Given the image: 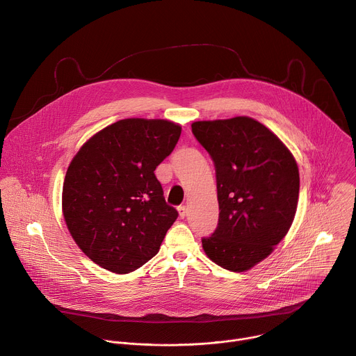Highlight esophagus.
<instances>
[{"instance_id":"34e87169","label":"esophagus","mask_w":356,"mask_h":356,"mask_svg":"<svg viewBox=\"0 0 356 356\" xmlns=\"http://www.w3.org/2000/svg\"><path fill=\"white\" fill-rule=\"evenodd\" d=\"M177 212H179V216L180 218H186L187 216V207L186 205H180L177 208Z\"/></svg>"}]
</instances>
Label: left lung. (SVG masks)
Masks as SVG:
<instances>
[{"label":"left lung","instance_id":"left-lung-1","mask_svg":"<svg viewBox=\"0 0 356 356\" xmlns=\"http://www.w3.org/2000/svg\"><path fill=\"white\" fill-rule=\"evenodd\" d=\"M191 129L216 170L219 222L202 249L225 270L248 271L274 252L293 222L298 163L278 136L248 115L194 122Z\"/></svg>","mask_w":356,"mask_h":356}]
</instances>
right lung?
I'll list each match as a JSON object with an SVG mask.
<instances>
[{"label": "right lung", "mask_w": 356, "mask_h": 356, "mask_svg": "<svg viewBox=\"0 0 356 356\" xmlns=\"http://www.w3.org/2000/svg\"><path fill=\"white\" fill-rule=\"evenodd\" d=\"M180 133V124L162 118H124L93 134L72 158L63 215L95 264L129 274L159 252L177 211L166 204L154 170Z\"/></svg>", "instance_id": "1"}]
</instances>
